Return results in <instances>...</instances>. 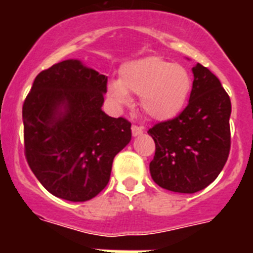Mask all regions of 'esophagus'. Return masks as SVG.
<instances>
[{"instance_id":"34e87169","label":"esophagus","mask_w":253,"mask_h":253,"mask_svg":"<svg viewBox=\"0 0 253 253\" xmlns=\"http://www.w3.org/2000/svg\"><path fill=\"white\" fill-rule=\"evenodd\" d=\"M131 134H133V137H139L143 134V128L138 126V125H133L131 126Z\"/></svg>"}]
</instances>
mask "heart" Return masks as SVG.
I'll use <instances>...</instances> for the list:
<instances>
[{"instance_id":"1","label":"heart","mask_w":253,"mask_h":253,"mask_svg":"<svg viewBox=\"0 0 253 253\" xmlns=\"http://www.w3.org/2000/svg\"><path fill=\"white\" fill-rule=\"evenodd\" d=\"M193 78L184 66L158 57H144L126 62L119 80L107 84V95L118 106L131 104L130 95L140 96L143 111L154 120H169L186 104Z\"/></svg>"}]
</instances>
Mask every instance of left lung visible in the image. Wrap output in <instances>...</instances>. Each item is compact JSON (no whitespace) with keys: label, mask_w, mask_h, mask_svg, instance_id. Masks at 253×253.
<instances>
[{"label":"left lung","mask_w":253,"mask_h":253,"mask_svg":"<svg viewBox=\"0 0 253 253\" xmlns=\"http://www.w3.org/2000/svg\"><path fill=\"white\" fill-rule=\"evenodd\" d=\"M189 104L175 119L148 130L156 143L153 181L173 193L194 194L218 177L231 148V100L216 76L198 63Z\"/></svg>","instance_id":"obj_1"}]
</instances>
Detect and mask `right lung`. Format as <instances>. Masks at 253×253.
I'll use <instances>...</instances> for the list:
<instances>
[{"label": "right lung", "mask_w": 253, "mask_h": 253, "mask_svg": "<svg viewBox=\"0 0 253 253\" xmlns=\"http://www.w3.org/2000/svg\"><path fill=\"white\" fill-rule=\"evenodd\" d=\"M106 84L105 75L67 59L40 72L26 96V160L57 198H95L110 180L114 157L130 142V123L102 111Z\"/></svg>", "instance_id": "add662e5"}]
</instances>
